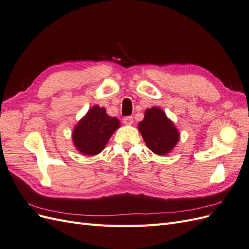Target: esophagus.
<instances>
[{
  "label": "esophagus",
  "instance_id": "esophagus-1",
  "mask_svg": "<svg viewBox=\"0 0 249 249\" xmlns=\"http://www.w3.org/2000/svg\"><path fill=\"white\" fill-rule=\"evenodd\" d=\"M123 122L126 125H131V124H133V117L132 116H126L123 119Z\"/></svg>",
  "mask_w": 249,
  "mask_h": 249
}]
</instances>
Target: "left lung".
<instances>
[{"instance_id": "left-lung-1", "label": "left lung", "mask_w": 249, "mask_h": 249, "mask_svg": "<svg viewBox=\"0 0 249 249\" xmlns=\"http://www.w3.org/2000/svg\"><path fill=\"white\" fill-rule=\"evenodd\" d=\"M138 130L146 146L158 156H166L179 140V132L161 108L145 110L144 118L138 124Z\"/></svg>"}]
</instances>
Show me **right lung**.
Here are the masks:
<instances>
[{
    "label": "right lung",
    "mask_w": 249,
    "mask_h": 249,
    "mask_svg": "<svg viewBox=\"0 0 249 249\" xmlns=\"http://www.w3.org/2000/svg\"><path fill=\"white\" fill-rule=\"evenodd\" d=\"M119 126L120 123L116 117L109 116L106 109L95 105L73 127V146L84 156L99 155Z\"/></svg>",
    "instance_id": "right-lung-1"
}]
</instances>
